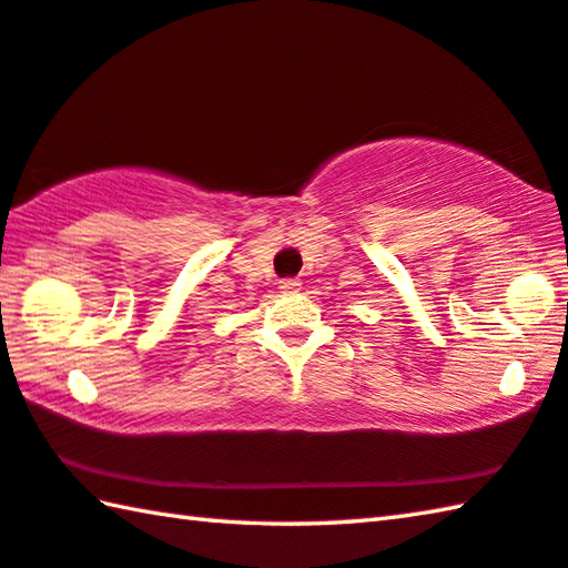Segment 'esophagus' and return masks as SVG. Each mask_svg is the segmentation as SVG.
Masks as SVG:
<instances>
[{"label":"esophagus","mask_w":568,"mask_h":568,"mask_svg":"<svg viewBox=\"0 0 568 568\" xmlns=\"http://www.w3.org/2000/svg\"><path fill=\"white\" fill-rule=\"evenodd\" d=\"M281 291L283 293H297V291H301V281H297V277H285V281H281Z\"/></svg>","instance_id":"1"}]
</instances>
